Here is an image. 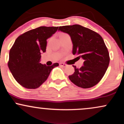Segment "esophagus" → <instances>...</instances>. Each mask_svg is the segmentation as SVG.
Returning a JSON list of instances; mask_svg holds the SVG:
<instances>
[{
    "label": "esophagus",
    "instance_id": "34e87169",
    "mask_svg": "<svg viewBox=\"0 0 124 124\" xmlns=\"http://www.w3.org/2000/svg\"><path fill=\"white\" fill-rule=\"evenodd\" d=\"M59 65L62 67H66L67 66V65H66V64H65L64 63H59Z\"/></svg>",
    "mask_w": 124,
    "mask_h": 124
}]
</instances>
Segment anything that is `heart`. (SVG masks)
I'll return each mask as SVG.
<instances>
[{
    "instance_id": "obj_1",
    "label": "heart",
    "mask_w": 124,
    "mask_h": 124,
    "mask_svg": "<svg viewBox=\"0 0 124 124\" xmlns=\"http://www.w3.org/2000/svg\"><path fill=\"white\" fill-rule=\"evenodd\" d=\"M64 35H66V34H61V35H60V37H61V36H63Z\"/></svg>"
}]
</instances>
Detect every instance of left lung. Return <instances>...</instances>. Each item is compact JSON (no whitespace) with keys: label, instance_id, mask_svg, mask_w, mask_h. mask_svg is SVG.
I'll list each match as a JSON object with an SVG mask.
<instances>
[{"label":"left lung","instance_id":"1","mask_svg":"<svg viewBox=\"0 0 124 124\" xmlns=\"http://www.w3.org/2000/svg\"><path fill=\"white\" fill-rule=\"evenodd\" d=\"M59 31L68 34L73 43V55L84 59L80 69L74 67L69 79L78 87L90 88L104 77L109 64V54L102 38L97 32L79 24L64 26Z\"/></svg>","mask_w":124,"mask_h":124}]
</instances>
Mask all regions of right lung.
<instances>
[{"mask_svg":"<svg viewBox=\"0 0 124 124\" xmlns=\"http://www.w3.org/2000/svg\"><path fill=\"white\" fill-rule=\"evenodd\" d=\"M58 27L41 26L22 34L15 40L9 53V69L15 80L27 89H36L47 79L58 63L47 66L40 63L41 54L46 52L47 39Z\"/></svg>","mask_w":124,"mask_h":124,"instance_id":"1","label":"right lung"}]
</instances>
